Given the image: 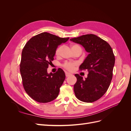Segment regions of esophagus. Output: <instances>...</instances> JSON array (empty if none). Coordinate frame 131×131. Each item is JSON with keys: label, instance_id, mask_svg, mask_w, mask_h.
<instances>
[{"label": "esophagus", "instance_id": "obj_1", "mask_svg": "<svg viewBox=\"0 0 131 131\" xmlns=\"http://www.w3.org/2000/svg\"><path fill=\"white\" fill-rule=\"evenodd\" d=\"M70 75H72V74H70V73H69L66 72V76L67 77H69V76H70Z\"/></svg>", "mask_w": 131, "mask_h": 131}]
</instances>
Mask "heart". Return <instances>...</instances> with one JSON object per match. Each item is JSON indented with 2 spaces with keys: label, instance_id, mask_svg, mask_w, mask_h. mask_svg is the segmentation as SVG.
I'll list each match as a JSON object with an SVG mask.
<instances>
[{
  "label": "heart",
  "instance_id": "1",
  "mask_svg": "<svg viewBox=\"0 0 131 131\" xmlns=\"http://www.w3.org/2000/svg\"><path fill=\"white\" fill-rule=\"evenodd\" d=\"M74 47H79V48L81 49V47L79 46V45H74L72 46V48H74ZM63 48V46H60L58 47V48L56 49V51H55V54L57 56H59L61 54V51ZM77 65V63L76 62H65L64 64H63V67L66 70H67L69 72H72V71L74 70L75 67Z\"/></svg>",
  "mask_w": 131,
  "mask_h": 131
}]
</instances>
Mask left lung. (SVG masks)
<instances>
[{"label": "left lung", "mask_w": 131, "mask_h": 131, "mask_svg": "<svg viewBox=\"0 0 131 131\" xmlns=\"http://www.w3.org/2000/svg\"><path fill=\"white\" fill-rule=\"evenodd\" d=\"M70 40L81 45L89 53L79 67L80 70H88V78L83 79L79 74H75L77 79L74 86L75 96L84 102L96 101L105 93L112 80L115 61L112 48L106 41L92 34Z\"/></svg>", "instance_id": "8db88e82"}]
</instances>
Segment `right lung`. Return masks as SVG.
<instances>
[{"mask_svg":"<svg viewBox=\"0 0 131 131\" xmlns=\"http://www.w3.org/2000/svg\"><path fill=\"white\" fill-rule=\"evenodd\" d=\"M69 39L43 32L30 39L23 47L19 65L22 84L34 101L47 103L58 96L65 73L58 68L55 73L48 74L47 69L54 59L58 46Z\"/></svg>","mask_w":131,"mask_h":131,"instance_id":"right-lung-1","label":"right lung"}]
</instances>
